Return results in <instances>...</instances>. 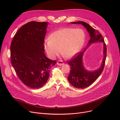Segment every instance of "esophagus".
I'll list each match as a JSON object with an SVG mask.
<instances>
[{
    "label": "esophagus",
    "mask_w": 120,
    "mask_h": 120,
    "mask_svg": "<svg viewBox=\"0 0 120 120\" xmlns=\"http://www.w3.org/2000/svg\"><path fill=\"white\" fill-rule=\"evenodd\" d=\"M57 64L59 66H62L63 65H64V62H63L62 61L60 60V61H58L57 62Z\"/></svg>",
    "instance_id": "34e87169"
}]
</instances>
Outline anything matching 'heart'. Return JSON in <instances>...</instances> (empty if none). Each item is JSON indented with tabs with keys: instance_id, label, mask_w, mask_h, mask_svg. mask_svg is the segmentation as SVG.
Returning <instances> with one entry per match:
<instances>
[{
	"instance_id": "b5f03b06",
	"label": "heart",
	"mask_w": 120,
	"mask_h": 120,
	"mask_svg": "<svg viewBox=\"0 0 120 120\" xmlns=\"http://www.w3.org/2000/svg\"><path fill=\"white\" fill-rule=\"evenodd\" d=\"M84 32L80 29L63 28L55 31L46 39L44 47L49 57L54 58L60 53L64 57L71 58L76 54L84 40Z\"/></svg>"
}]
</instances>
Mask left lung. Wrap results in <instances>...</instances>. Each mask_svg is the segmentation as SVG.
Here are the masks:
<instances>
[{
    "label": "left lung",
    "instance_id": "obj_1",
    "mask_svg": "<svg viewBox=\"0 0 120 120\" xmlns=\"http://www.w3.org/2000/svg\"><path fill=\"white\" fill-rule=\"evenodd\" d=\"M71 24L82 25L86 29L90 36V40L87 46L83 52L79 53L76 57L68 61V64L71 67L70 73L68 76V80L71 84L77 89H84L90 86L95 82L102 72L104 68L106 56V47L101 34L93 28L89 24L82 21L71 22ZM97 42L103 43L104 57L102 64L100 68L93 71H89L85 68L82 62V56L85 50L92 43Z\"/></svg>",
    "mask_w": 120,
    "mask_h": 120
}]
</instances>
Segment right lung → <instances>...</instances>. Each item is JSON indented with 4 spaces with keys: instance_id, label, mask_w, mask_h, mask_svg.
Masks as SVG:
<instances>
[{
    "instance_id": "right-lung-1",
    "label": "right lung",
    "mask_w": 120,
    "mask_h": 120,
    "mask_svg": "<svg viewBox=\"0 0 120 120\" xmlns=\"http://www.w3.org/2000/svg\"><path fill=\"white\" fill-rule=\"evenodd\" d=\"M48 22L31 21L24 25L11 43V60L18 78L25 85L34 89L47 82L51 68L56 61L44 53V37Z\"/></svg>"
}]
</instances>
